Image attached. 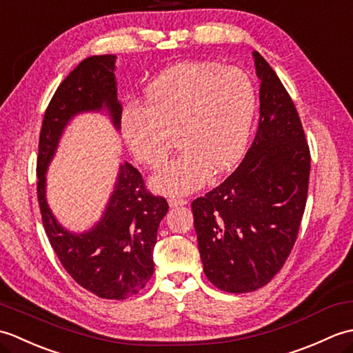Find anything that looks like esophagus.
I'll return each instance as SVG.
<instances>
[{
	"instance_id": "obj_1",
	"label": "esophagus",
	"mask_w": 353,
	"mask_h": 353,
	"mask_svg": "<svg viewBox=\"0 0 353 353\" xmlns=\"http://www.w3.org/2000/svg\"><path fill=\"white\" fill-rule=\"evenodd\" d=\"M170 208H177V206H185L188 203V200H183V199H170L168 200Z\"/></svg>"
}]
</instances>
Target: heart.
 Returning <instances> with one entry per match:
<instances>
[{
	"instance_id": "1",
	"label": "heart",
	"mask_w": 353,
	"mask_h": 353,
	"mask_svg": "<svg viewBox=\"0 0 353 353\" xmlns=\"http://www.w3.org/2000/svg\"><path fill=\"white\" fill-rule=\"evenodd\" d=\"M145 103L124 104L123 141L139 163L157 168L174 137L181 153L153 176L152 186L182 196L201 188L211 170L226 171L241 157L256 114V91L249 74L235 66L183 62L147 86Z\"/></svg>"
}]
</instances>
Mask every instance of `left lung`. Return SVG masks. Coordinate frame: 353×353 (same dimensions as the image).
I'll use <instances>...</instances> for the list:
<instances>
[{
	"label": "left lung",
	"instance_id": "8db88e82",
	"mask_svg": "<svg viewBox=\"0 0 353 353\" xmlns=\"http://www.w3.org/2000/svg\"><path fill=\"white\" fill-rule=\"evenodd\" d=\"M259 123L243 162L192 201L203 272L216 288L250 292L273 279L296 243L308 196L311 154L294 103L253 51Z\"/></svg>",
	"mask_w": 353,
	"mask_h": 353
}]
</instances>
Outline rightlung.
<instances>
[{"mask_svg": "<svg viewBox=\"0 0 353 353\" xmlns=\"http://www.w3.org/2000/svg\"><path fill=\"white\" fill-rule=\"evenodd\" d=\"M117 56H91L66 77L45 110L37 154V200L52 250L80 287L101 299H127L153 274V249L159 223L168 212L163 197L145 190L141 172L129 162L118 176L101 219L85 232L65 229L47 201V170L66 125L85 112H106L119 132L123 106L115 79Z\"/></svg>", "mask_w": 353, "mask_h": 353, "instance_id": "obj_1", "label": "right lung"}]
</instances>
